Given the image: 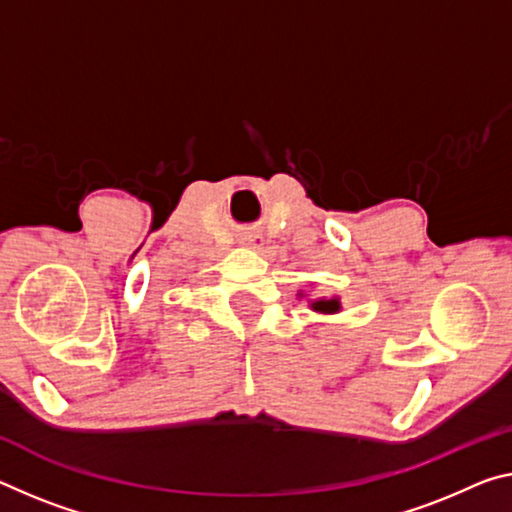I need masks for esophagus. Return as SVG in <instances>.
I'll return each instance as SVG.
<instances>
[{"label": "esophagus", "mask_w": 512, "mask_h": 512, "mask_svg": "<svg viewBox=\"0 0 512 512\" xmlns=\"http://www.w3.org/2000/svg\"><path fill=\"white\" fill-rule=\"evenodd\" d=\"M246 246H248V248H257V250H259V248L264 246V239H262V237H257V234H255V237H248V239H246Z\"/></svg>", "instance_id": "34e87169"}]
</instances>
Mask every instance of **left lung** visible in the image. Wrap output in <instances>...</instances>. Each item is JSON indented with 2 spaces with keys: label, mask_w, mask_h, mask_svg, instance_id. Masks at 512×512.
<instances>
[{
  "label": "left lung",
  "mask_w": 512,
  "mask_h": 512,
  "mask_svg": "<svg viewBox=\"0 0 512 512\" xmlns=\"http://www.w3.org/2000/svg\"><path fill=\"white\" fill-rule=\"evenodd\" d=\"M312 310L316 312H337L339 310V300L337 298H330V300H316V303H312Z\"/></svg>",
  "instance_id": "8db88e82"
}]
</instances>
